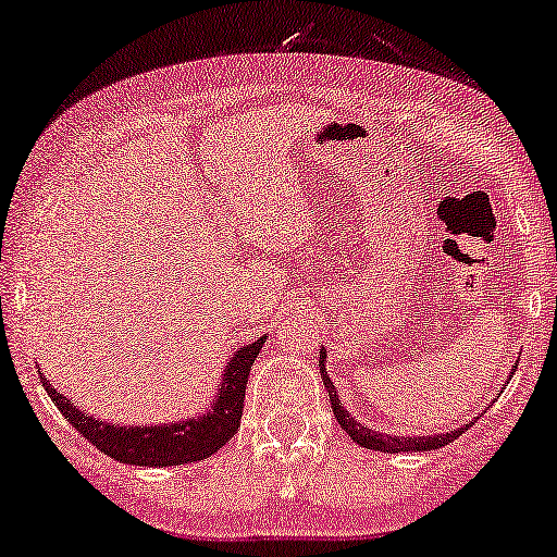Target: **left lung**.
<instances>
[{
    "label": "left lung",
    "instance_id": "1",
    "mask_svg": "<svg viewBox=\"0 0 557 557\" xmlns=\"http://www.w3.org/2000/svg\"><path fill=\"white\" fill-rule=\"evenodd\" d=\"M319 372H322L324 387H326V393H330L332 413H334V418H337V423L347 431V436L352 438L357 446L370 448V451H387V454L433 451V448H441V446L451 444V441L459 438L463 431H469V425L476 421V418H474V421L463 423V425H459V429H451V431H446V433H425V436H421V433H418V436H416V433H410V436H400V433H380V431L368 429V425L357 421V418H352V413H349V410L342 406L337 387H334L330 375H326V349H322V352H319ZM507 380H512V375H509ZM507 380H505V387H507ZM505 387H502V391H505ZM502 391H497V395Z\"/></svg>",
    "mask_w": 557,
    "mask_h": 557
}]
</instances>
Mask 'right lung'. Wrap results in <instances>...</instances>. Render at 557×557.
Here are the masks:
<instances>
[{"label":"right lung","instance_id":"right-lung-1","mask_svg":"<svg viewBox=\"0 0 557 557\" xmlns=\"http://www.w3.org/2000/svg\"><path fill=\"white\" fill-rule=\"evenodd\" d=\"M263 342L265 337H258L250 345H240L227 357L218 393L212 395L205 413L180 418V421L172 423L126 425L98 421L83 408L73 406V400H67L63 393H58L42 372L40 383L60 413L67 418V423L83 438H88L98 451L121 463H134V467H180V463L208 459L240 429L248 372L253 368V360L261 352Z\"/></svg>","mask_w":557,"mask_h":557}]
</instances>
